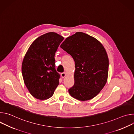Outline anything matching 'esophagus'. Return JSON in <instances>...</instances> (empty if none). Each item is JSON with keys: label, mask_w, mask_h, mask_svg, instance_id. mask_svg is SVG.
Listing matches in <instances>:
<instances>
[{"label": "esophagus", "mask_w": 134, "mask_h": 134, "mask_svg": "<svg viewBox=\"0 0 134 134\" xmlns=\"http://www.w3.org/2000/svg\"><path fill=\"white\" fill-rule=\"evenodd\" d=\"M66 76V72L61 73V76H62V78H64Z\"/></svg>", "instance_id": "obj_1"}]
</instances>
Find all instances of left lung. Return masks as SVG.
<instances>
[{
    "label": "left lung",
    "instance_id": "obj_1",
    "mask_svg": "<svg viewBox=\"0 0 134 134\" xmlns=\"http://www.w3.org/2000/svg\"><path fill=\"white\" fill-rule=\"evenodd\" d=\"M60 47L75 63V83L68 90L70 95L82 101L96 97L108 76L109 59L103 45L94 37L79 32L67 37Z\"/></svg>",
    "mask_w": 134,
    "mask_h": 134
}]
</instances>
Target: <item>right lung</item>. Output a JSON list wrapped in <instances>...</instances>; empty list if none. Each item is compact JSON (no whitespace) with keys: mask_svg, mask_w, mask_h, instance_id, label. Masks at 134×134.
<instances>
[{"mask_svg":"<svg viewBox=\"0 0 134 134\" xmlns=\"http://www.w3.org/2000/svg\"><path fill=\"white\" fill-rule=\"evenodd\" d=\"M64 37L47 33L35 39L27 51L22 65L24 82L35 98L51 97L59 85L60 75L55 69V53Z\"/></svg>","mask_w":134,"mask_h":134,"instance_id":"add662e5","label":"right lung"}]
</instances>
